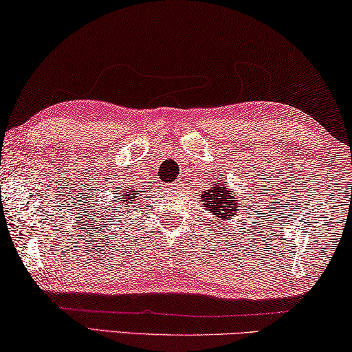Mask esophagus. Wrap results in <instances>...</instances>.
<instances>
[{
    "instance_id": "34e87169",
    "label": "esophagus",
    "mask_w": 352,
    "mask_h": 352,
    "mask_svg": "<svg viewBox=\"0 0 352 352\" xmlns=\"http://www.w3.org/2000/svg\"><path fill=\"white\" fill-rule=\"evenodd\" d=\"M166 188H168V190H173V188H177V182H173V184H166Z\"/></svg>"
}]
</instances>
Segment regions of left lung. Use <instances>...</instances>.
Listing matches in <instances>:
<instances>
[{
    "mask_svg": "<svg viewBox=\"0 0 352 352\" xmlns=\"http://www.w3.org/2000/svg\"><path fill=\"white\" fill-rule=\"evenodd\" d=\"M199 201L203 203L201 206L208 209L212 217L220 220V225L231 221L232 217H236V209L241 208L239 198L234 195V190L221 181H214L209 190H203Z\"/></svg>",
    "mask_w": 352,
    "mask_h": 352,
    "instance_id": "8db88e82",
    "label": "left lung"
}]
</instances>
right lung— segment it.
Listing matches in <instances>:
<instances>
[{
	"mask_svg": "<svg viewBox=\"0 0 352 352\" xmlns=\"http://www.w3.org/2000/svg\"><path fill=\"white\" fill-rule=\"evenodd\" d=\"M138 193H137V187L133 188H122L121 190V195H120V199H116L118 204H122L124 208H127L129 204H132V206H135V203H137L138 199Z\"/></svg>",
	"mask_w": 352,
	"mask_h": 352,
	"instance_id": "add662e5",
	"label": "right lung"
}]
</instances>
